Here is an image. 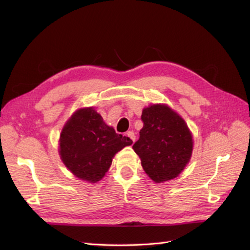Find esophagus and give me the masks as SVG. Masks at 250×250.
<instances>
[{
  "label": "esophagus",
  "instance_id": "1",
  "mask_svg": "<svg viewBox=\"0 0 250 250\" xmlns=\"http://www.w3.org/2000/svg\"><path fill=\"white\" fill-rule=\"evenodd\" d=\"M126 136L129 137V139L132 141V142H135V134H134V132H132V131H129L128 133H126Z\"/></svg>",
  "mask_w": 250,
  "mask_h": 250
}]
</instances>
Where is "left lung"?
<instances>
[{
    "label": "left lung",
    "instance_id": "8db88e82",
    "mask_svg": "<svg viewBox=\"0 0 250 250\" xmlns=\"http://www.w3.org/2000/svg\"><path fill=\"white\" fill-rule=\"evenodd\" d=\"M142 121L144 125L133 149L144 171L155 183L177 177L192 155L193 141L187 124L166 104L143 109Z\"/></svg>",
    "mask_w": 250,
    "mask_h": 250
}]
</instances>
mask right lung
<instances>
[{"label":"right lung","instance_id":"1","mask_svg":"<svg viewBox=\"0 0 250 250\" xmlns=\"http://www.w3.org/2000/svg\"><path fill=\"white\" fill-rule=\"evenodd\" d=\"M59 153L76 177L97 183L104 177L117 152L132 142L117 134L93 107L76 110L63 126Z\"/></svg>","mask_w":250,"mask_h":250}]
</instances>
